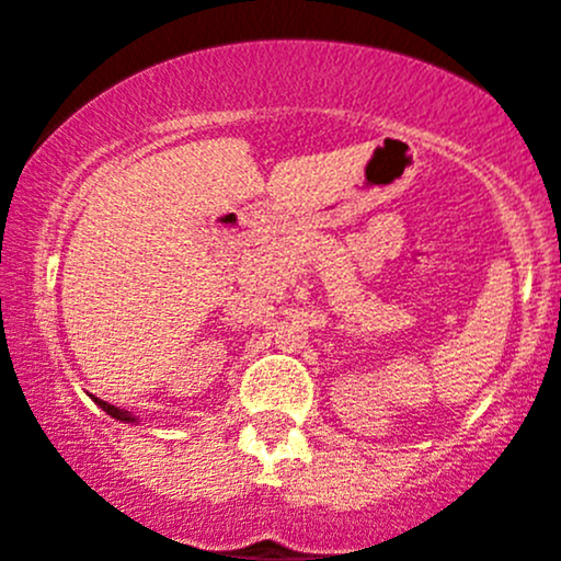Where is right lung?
<instances>
[{
	"label": "right lung",
	"mask_w": 561,
	"mask_h": 561,
	"mask_svg": "<svg viewBox=\"0 0 561 561\" xmlns=\"http://www.w3.org/2000/svg\"><path fill=\"white\" fill-rule=\"evenodd\" d=\"M94 403L100 405L102 411H107V414L115 416V420H121V422H134V416L128 414L126 409H118V405H111L107 401H102V398H94Z\"/></svg>",
	"instance_id": "1"
}]
</instances>
